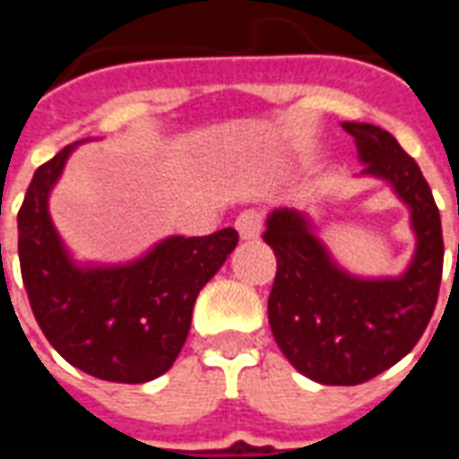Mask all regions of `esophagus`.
<instances>
[{"label": "esophagus", "instance_id": "1", "mask_svg": "<svg viewBox=\"0 0 459 459\" xmlns=\"http://www.w3.org/2000/svg\"><path fill=\"white\" fill-rule=\"evenodd\" d=\"M236 229H238L240 238L243 240L258 238L260 230H263V213H260L258 209H246L243 213H238Z\"/></svg>", "mask_w": 459, "mask_h": 459}]
</instances>
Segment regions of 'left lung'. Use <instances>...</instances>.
Here are the masks:
<instances>
[{"mask_svg":"<svg viewBox=\"0 0 459 459\" xmlns=\"http://www.w3.org/2000/svg\"><path fill=\"white\" fill-rule=\"evenodd\" d=\"M354 137L361 174L381 177L408 204L418 248L394 280H359L329 260L309 221L295 209L268 216V243L278 273L268 319L280 351L299 374L325 385H356L401 361L423 337L443 280V226L433 191L391 132L344 122Z\"/></svg>","mask_w":459,"mask_h":459,"instance_id":"obj_1","label":"left lung"}]
</instances>
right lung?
<instances>
[{
  "label": "right lung",
  "instance_id": "right-lung-1",
  "mask_svg": "<svg viewBox=\"0 0 459 459\" xmlns=\"http://www.w3.org/2000/svg\"><path fill=\"white\" fill-rule=\"evenodd\" d=\"M68 144L34 171L19 209V265L39 327L68 364L115 384H144L179 356L201 288L238 243L236 229L161 240L120 268H78L48 219ZM2 258V246H0Z\"/></svg>",
  "mask_w": 459,
  "mask_h": 459
}]
</instances>
